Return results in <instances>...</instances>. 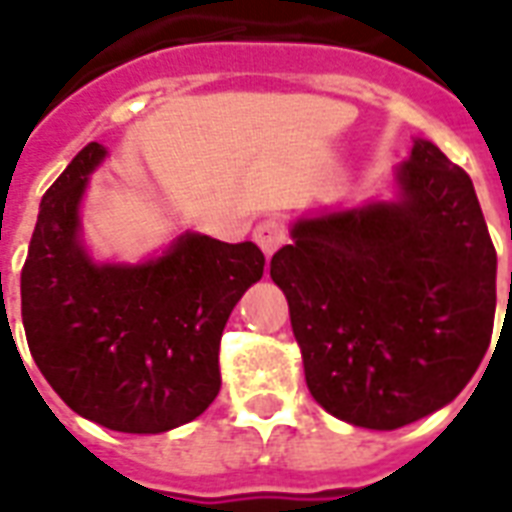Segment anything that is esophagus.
Returning a JSON list of instances; mask_svg holds the SVG:
<instances>
[{"instance_id": "34e87169", "label": "esophagus", "mask_w": 512, "mask_h": 512, "mask_svg": "<svg viewBox=\"0 0 512 512\" xmlns=\"http://www.w3.org/2000/svg\"><path fill=\"white\" fill-rule=\"evenodd\" d=\"M252 239L257 241V247L263 249L265 255L271 257L287 241V228H284L282 220H263L252 233Z\"/></svg>"}]
</instances>
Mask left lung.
Listing matches in <instances>:
<instances>
[{"label": "left lung", "mask_w": 512, "mask_h": 512, "mask_svg": "<svg viewBox=\"0 0 512 512\" xmlns=\"http://www.w3.org/2000/svg\"><path fill=\"white\" fill-rule=\"evenodd\" d=\"M397 187V201L298 220L271 260L308 392L354 427L451 403L494 330L497 252L473 179L419 139Z\"/></svg>", "instance_id": "left-lung-1"}]
</instances>
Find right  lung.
<instances>
[{"label": "right lung", "mask_w": 512, "mask_h": 512, "mask_svg": "<svg viewBox=\"0 0 512 512\" xmlns=\"http://www.w3.org/2000/svg\"><path fill=\"white\" fill-rule=\"evenodd\" d=\"M107 150L85 144L39 204L21 271V317L37 368L83 419L158 435L193 421L220 392V338L263 276L252 241L179 236L155 260L93 263L80 239L88 174Z\"/></svg>", "instance_id": "right-lung-1"}]
</instances>
